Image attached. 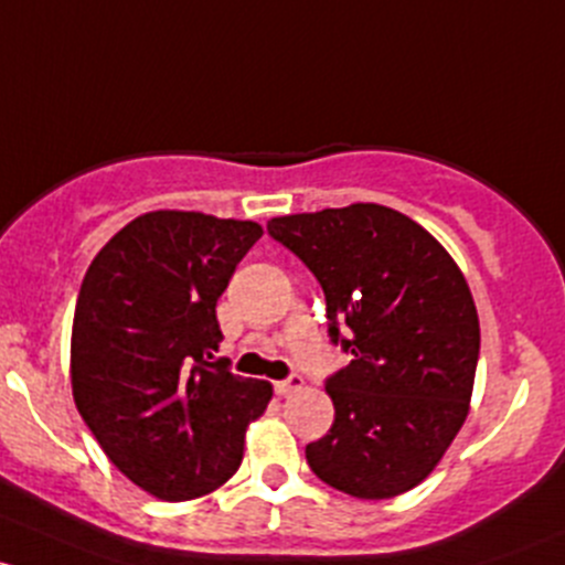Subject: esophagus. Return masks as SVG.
Returning <instances> with one entry per match:
<instances>
[{
	"instance_id": "34e87169",
	"label": "esophagus",
	"mask_w": 565,
	"mask_h": 565,
	"mask_svg": "<svg viewBox=\"0 0 565 565\" xmlns=\"http://www.w3.org/2000/svg\"><path fill=\"white\" fill-rule=\"evenodd\" d=\"M301 386H305V377H301V375H288V377H285V381H277L275 383V392L280 394V397H288V394L299 392Z\"/></svg>"
}]
</instances>
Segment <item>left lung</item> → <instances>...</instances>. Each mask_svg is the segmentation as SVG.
Instances as JSON below:
<instances>
[{"label": "left lung", "instance_id": "left-lung-1", "mask_svg": "<svg viewBox=\"0 0 565 565\" xmlns=\"http://www.w3.org/2000/svg\"><path fill=\"white\" fill-rule=\"evenodd\" d=\"M321 282L329 337L351 364L326 381L334 424L307 444L312 473L362 500L422 484L465 424L479 316L444 244L381 203L269 220Z\"/></svg>", "mask_w": 565, "mask_h": 565}]
</instances>
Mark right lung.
Instances as JSON below:
<instances>
[{
    "label": "right lung",
    "instance_id": "1",
    "mask_svg": "<svg viewBox=\"0 0 565 565\" xmlns=\"http://www.w3.org/2000/svg\"><path fill=\"white\" fill-rule=\"evenodd\" d=\"M264 236L253 220L160 209L95 255L75 301V408L110 462L160 500L217 490L242 465L244 433L271 383L217 359V299Z\"/></svg>",
    "mask_w": 565,
    "mask_h": 565
}]
</instances>
